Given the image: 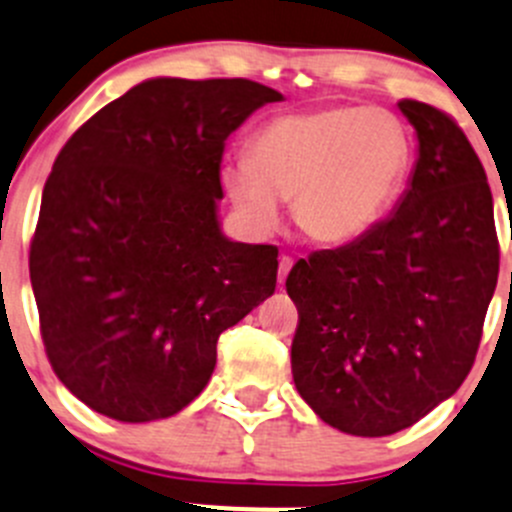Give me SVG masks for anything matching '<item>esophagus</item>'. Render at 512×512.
Wrapping results in <instances>:
<instances>
[{
  "mask_svg": "<svg viewBox=\"0 0 512 512\" xmlns=\"http://www.w3.org/2000/svg\"><path fill=\"white\" fill-rule=\"evenodd\" d=\"M291 266H294V259L291 256H281L279 259V284H284L286 276H289Z\"/></svg>",
  "mask_w": 512,
  "mask_h": 512,
  "instance_id": "1",
  "label": "esophagus"
}]
</instances>
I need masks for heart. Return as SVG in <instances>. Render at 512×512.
Instances as JSON below:
<instances>
[{
	"label": "heart",
	"instance_id": "heart-1",
	"mask_svg": "<svg viewBox=\"0 0 512 512\" xmlns=\"http://www.w3.org/2000/svg\"><path fill=\"white\" fill-rule=\"evenodd\" d=\"M412 165L410 130L384 107H314L271 118L251 158L226 163L221 180L256 231L279 223L289 201L316 243H344L382 218Z\"/></svg>",
	"mask_w": 512,
	"mask_h": 512
}]
</instances>
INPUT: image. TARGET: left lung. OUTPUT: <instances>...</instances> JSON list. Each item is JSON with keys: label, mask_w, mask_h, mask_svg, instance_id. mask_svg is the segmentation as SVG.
Returning a JSON list of instances; mask_svg holds the SVG:
<instances>
[{"label": "left lung", "mask_w": 512, "mask_h": 512, "mask_svg": "<svg viewBox=\"0 0 512 512\" xmlns=\"http://www.w3.org/2000/svg\"><path fill=\"white\" fill-rule=\"evenodd\" d=\"M399 110L420 158L397 211L286 279L296 389L326 425L359 437L405 430L457 392L500 269L493 193L470 140L427 102Z\"/></svg>", "instance_id": "8db88e82"}]
</instances>
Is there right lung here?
Instances as JSON below:
<instances>
[{
	"label": "right lung",
	"instance_id": "1",
	"mask_svg": "<svg viewBox=\"0 0 512 512\" xmlns=\"http://www.w3.org/2000/svg\"><path fill=\"white\" fill-rule=\"evenodd\" d=\"M284 100L259 82L155 77L97 110L57 155L29 246L47 359L90 410L175 415L218 337L276 289L279 248L218 226L226 140Z\"/></svg>",
	"mask_w": 512,
	"mask_h": 512
}]
</instances>
